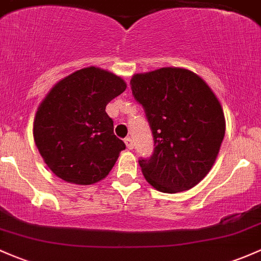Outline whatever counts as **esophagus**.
I'll list each match as a JSON object with an SVG mask.
<instances>
[{
    "mask_svg": "<svg viewBox=\"0 0 261 261\" xmlns=\"http://www.w3.org/2000/svg\"><path fill=\"white\" fill-rule=\"evenodd\" d=\"M124 143H125V145H127L128 149H133V142H132V139L129 138V137L124 139Z\"/></svg>",
    "mask_w": 261,
    "mask_h": 261,
    "instance_id": "1",
    "label": "esophagus"
}]
</instances>
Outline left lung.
Here are the masks:
<instances>
[{
  "instance_id": "obj_1",
  "label": "left lung",
  "mask_w": 261,
  "mask_h": 261,
  "mask_svg": "<svg viewBox=\"0 0 261 261\" xmlns=\"http://www.w3.org/2000/svg\"><path fill=\"white\" fill-rule=\"evenodd\" d=\"M130 87L155 145L149 159L139 161L145 180L169 194L195 187L214 165L225 134L219 99L203 78L179 67L134 74Z\"/></svg>"
}]
</instances>
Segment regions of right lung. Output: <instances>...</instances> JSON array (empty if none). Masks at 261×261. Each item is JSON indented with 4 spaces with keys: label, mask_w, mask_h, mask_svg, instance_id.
Masks as SVG:
<instances>
[{
    "label": "right lung",
    "mask_w": 261,
    "mask_h": 261,
    "mask_svg": "<svg viewBox=\"0 0 261 261\" xmlns=\"http://www.w3.org/2000/svg\"><path fill=\"white\" fill-rule=\"evenodd\" d=\"M125 88L123 78L94 66L52 87L36 112L33 138L53 174L78 186L109 174L125 144L114 136L106 106Z\"/></svg>",
    "instance_id": "1"
}]
</instances>
